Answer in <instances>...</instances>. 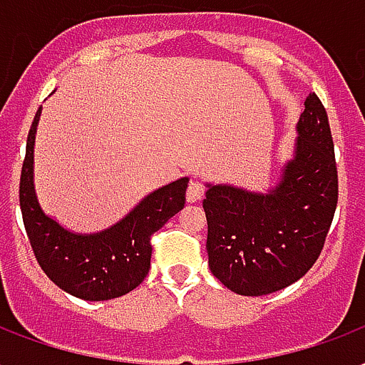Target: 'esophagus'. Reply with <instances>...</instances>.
<instances>
[{"label": "esophagus", "instance_id": "obj_1", "mask_svg": "<svg viewBox=\"0 0 365 365\" xmlns=\"http://www.w3.org/2000/svg\"><path fill=\"white\" fill-rule=\"evenodd\" d=\"M203 192H205V186H203L197 179H192L190 185H188V190H186V200L190 203L200 202L203 197Z\"/></svg>", "mask_w": 365, "mask_h": 365}]
</instances>
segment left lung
Listing matches in <instances>:
<instances>
[{
	"mask_svg": "<svg viewBox=\"0 0 365 365\" xmlns=\"http://www.w3.org/2000/svg\"><path fill=\"white\" fill-rule=\"evenodd\" d=\"M297 150L270 194L209 186L207 255L213 276L247 297L284 289L318 261L337 209L339 179L327 112L304 101Z\"/></svg>",
	"mask_w": 365,
	"mask_h": 365,
	"instance_id": "obj_1",
	"label": "left lung"
}]
</instances>
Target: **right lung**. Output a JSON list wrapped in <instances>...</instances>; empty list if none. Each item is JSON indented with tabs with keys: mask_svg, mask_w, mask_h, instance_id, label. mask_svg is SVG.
I'll return each mask as SVG.
<instances>
[{
	"mask_svg": "<svg viewBox=\"0 0 365 365\" xmlns=\"http://www.w3.org/2000/svg\"><path fill=\"white\" fill-rule=\"evenodd\" d=\"M41 106L36 112L22 162L21 211L28 240L39 267L53 284L86 301H108L143 284L152 257V236L185 207L188 179L146 196L123 221L91 236L72 234L41 211L34 192V137Z\"/></svg>",
	"mask_w": 365,
	"mask_h": 365,
	"instance_id": "1",
	"label": "right lung"
}]
</instances>
